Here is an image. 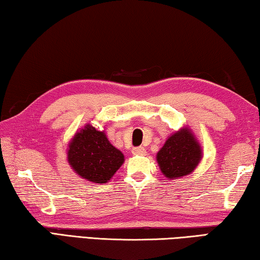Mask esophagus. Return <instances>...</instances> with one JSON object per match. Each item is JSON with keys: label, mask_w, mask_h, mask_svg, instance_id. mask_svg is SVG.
<instances>
[{"label": "esophagus", "mask_w": 260, "mask_h": 260, "mask_svg": "<svg viewBox=\"0 0 260 260\" xmlns=\"http://www.w3.org/2000/svg\"><path fill=\"white\" fill-rule=\"evenodd\" d=\"M133 154L134 155H145L146 154V150L143 146L135 147V148H133Z\"/></svg>", "instance_id": "34e87169"}]
</instances>
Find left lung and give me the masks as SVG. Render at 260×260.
<instances>
[{"mask_svg": "<svg viewBox=\"0 0 260 260\" xmlns=\"http://www.w3.org/2000/svg\"><path fill=\"white\" fill-rule=\"evenodd\" d=\"M202 158L201 143L189 126L181 127L169 135L164 146L156 153V162L168 180L190 175L201 164Z\"/></svg>", "mask_w": 260, "mask_h": 260, "instance_id": "left-lung-1", "label": "left lung"}]
</instances>
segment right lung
<instances>
[{
	"label": "right lung",
	"instance_id": "1",
	"mask_svg": "<svg viewBox=\"0 0 260 260\" xmlns=\"http://www.w3.org/2000/svg\"><path fill=\"white\" fill-rule=\"evenodd\" d=\"M67 160L78 176L104 184L120 169L124 155L110 144L105 130H98L87 123L68 144Z\"/></svg>",
	"mask_w": 260,
	"mask_h": 260
}]
</instances>
